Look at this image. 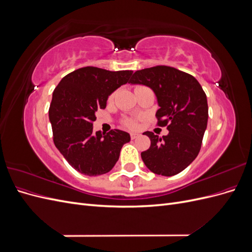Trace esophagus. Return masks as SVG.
<instances>
[{
    "mask_svg": "<svg viewBox=\"0 0 252 252\" xmlns=\"http://www.w3.org/2000/svg\"><path fill=\"white\" fill-rule=\"evenodd\" d=\"M139 136H140V134H138V133H130L131 140H134V139H136V138H139Z\"/></svg>",
    "mask_w": 252,
    "mask_h": 252,
    "instance_id": "34e87169",
    "label": "esophagus"
}]
</instances>
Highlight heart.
<instances>
[{"mask_svg": "<svg viewBox=\"0 0 252 252\" xmlns=\"http://www.w3.org/2000/svg\"><path fill=\"white\" fill-rule=\"evenodd\" d=\"M113 98H114V94H112L109 96V101H112ZM123 124H124L126 127H128V128L135 129L136 127H138V121H136L135 119L127 118V119H125V120L123 121Z\"/></svg>", "mask_w": 252, "mask_h": 252, "instance_id": "heart-1", "label": "heart"}]
</instances>
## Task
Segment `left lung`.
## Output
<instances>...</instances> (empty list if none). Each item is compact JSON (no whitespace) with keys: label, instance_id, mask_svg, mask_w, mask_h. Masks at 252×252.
<instances>
[{"label":"left lung","instance_id":"left-lung-1","mask_svg":"<svg viewBox=\"0 0 252 252\" xmlns=\"http://www.w3.org/2000/svg\"><path fill=\"white\" fill-rule=\"evenodd\" d=\"M130 84L154 90L159 108L158 125L169 133L158 138L146 131L150 147L141 154L144 164L154 173L171 177L193 162L202 146L208 121L207 97L191 74L169 66H156L133 73Z\"/></svg>","mask_w":252,"mask_h":252}]
</instances>
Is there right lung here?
Wrapping results in <instances>:
<instances>
[{
    "mask_svg": "<svg viewBox=\"0 0 252 252\" xmlns=\"http://www.w3.org/2000/svg\"><path fill=\"white\" fill-rule=\"evenodd\" d=\"M132 70L109 71L83 67L61 80L52 94L49 121L56 147L73 168L89 177L109 172L118 162L129 133L114 129L94 134L95 111L106 108L108 96L126 84Z\"/></svg>",
    "mask_w": 252,
    "mask_h": 252,
    "instance_id": "add662e5",
    "label": "right lung"
}]
</instances>
